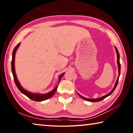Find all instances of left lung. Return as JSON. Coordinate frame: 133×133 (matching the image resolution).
<instances>
[{"instance_id": "left-lung-1", "label": "left lung", "mask_w": 133, "mask_h": 133, "mask_svg": "<svg viewBox=\"0 0 133 133\" xmlns=\"http://www.w3.org/2000/svg\"><path fill=\"white\" fill-rule=\"evenodd\" d=\"M116 53H117V64H118V78L117 80L116 81V84L115 85H114V89L112 90V91L110 92V93H109L108 94H107V95H105L104 96L102 97L101 98H94V99H90V98H85L84 97L82 96L81 95H80L78 93V95L81 98H83V100H87V101H89V102H100V101H102L103 100H104V98H105L109 96L110 95H111V94H112V92H113L114 91V90L116 89L117 85V84H118V78H119V76H120V60H119V58H120V55H119L118 53V51L117 50V48H116Z\"/></svg>"}]
</instances>
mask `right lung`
I'll return each instance as SVG.
<instances>
[{
  "label": "right lung",
  "instance_id": "1",
  "mask_svg": "<svg viewBox=\"0 0 133 133\" xmlns=\"http://www.w3.org/2000/svg\"><path fill=\"white\" fill-rule=\"evenodd\" d=\"M19 45H20V43L18 44L17 46L15 47L14 50H13V53H12V71L13 78H14L15 83L16 85V86L18 88V89L20 91H21L22 93H23V94H24V95L26 96L27 97H29V98H30L31 100H32L33 101H35V102H42V101L48 100V99H49V98H50L51 97H52L54 95V94L55 93L56 90H57V89L58 85L55 87V89H53L52 91L50 92V93H47V94H36V93H30V92H29L28 91L25 90H24V89L22 88L21 85L20 84L19 81L17 80V77H16V74H15V57L16 51L17 48H19ZM64 75V73H63L59 76V78H58V80H59V82H58V83H60V80H61L62 77H63V76Z\"/></svg>",
  "mask_w": 133,
  "mask_h": 133
}]
</instances>
